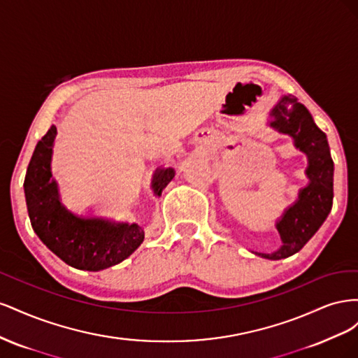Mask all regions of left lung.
Returning a JSON list of instances; mask_svg holds the SVG:
<instances>
[{"instance_id": "1", "label": "left lung", "mask_w": 358, "mask_h": 358, "mask_svg": "<svg viewBox=\"0 0 358 358\" xmlns=\"http://www.w3.org/2000/svg\"><path fill=\"white\" fill-rule=\"evenodd\" d=\"M272 116L270 127L291 136L296 146L308 155L306 175L310 180L309 185L300 191L297 203L291 206L276 225L282 237V246L273 254L255 252L263 258L280 259L299 252L326 221L333 203L334 166L326 134L294 95L284 96L275 106Z\"/></svg>"}]
</instances>
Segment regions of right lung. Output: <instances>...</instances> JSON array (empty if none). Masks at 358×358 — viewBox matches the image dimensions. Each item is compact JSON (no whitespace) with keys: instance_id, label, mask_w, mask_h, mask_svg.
Listing matches in <instances>:
<instances>
[{"instance_id":"obj_1","label":"right lung","mask_w":358,"mask_h":358,"mask_svg":"<svg viewBox=\"0 0 358 358\" xmlns=\"http://www.w3.org/2000/svg\"><path fill=\"white\" fill-rule=\"evenodd\" d=\"M55 134L57 128L52 125L37 143L27 170L24 188L32 229L53 254L74 268L99 272L121 263L143 242V229L137 224L82 220L64 208L57 183L50 182L49 161ZM173 176V169L158 171L152 183L157 196Z\"/></svg>"}]
</instances>
